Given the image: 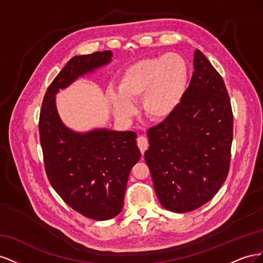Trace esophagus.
Wrapping results in <instances>:
<instances>
[{"instance_id": "esophagus-1", "label": "esophagus", "mask_w": 263, "mask_h": 263, "mask_svg": "<svg viewBox=\"0 0 263 263\" xmlns=\"http://www.w3.org/2000/svg\"><path fill=\"white\" fill-rule=\"evenodd\" d=\"M138 146L140 148V151L142 154H144V152L147 149L148 147V142H147V139L143 136H140L138 138Z\"/></svg>"}]
</instances>
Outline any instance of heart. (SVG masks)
Returning <instances> with one entry per match:
<instances>
[{
  "label": "heart",
  "mask_w": 263,
  "mask_h": 263,
  "mask_svg": "<svg viewBox=\"0 0 263 263\" xmlns=\"http://www.w3.org/2000/svg\"><path fill=\"white\" fill-rule=\"evenodd\" d=\"M187 85L189 66L178 54H164L132 64L118 81V91L108 92L109 102L117 117L127 120L133 117L131 102L142 98V109L152 121H164L181 104Z\"/></svg>",
  "instance_id": "obj_1"
}]
</instances>
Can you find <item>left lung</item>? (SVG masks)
<instances>
[{
  "instance_id": "obj_1",
  "label": "left lung",
  "mask_w": 263,
  "mask_h": 263,
  "mask_svg": "<svg viewBox=\"0 0 263 263\" xmlns=\"http://www.w3.org/2000/svg\"><path fill=\"white\" fill-rule=\"evenodd\" d=\"M194 69L174 114L148 129L144 153L156 196L174 213L195 211L211 200L230 165L234 116L227 88L198 49Z\"/></svg>"
}]
</instances>
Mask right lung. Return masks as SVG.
<instances>
[{
	"label": "right lung",
	"mask_w": 263,
	"mask_h": 263,
	"mask_svg": "<svg viewBox=\"0 0 263 263\" xmlns=\"http://www.w3.org/2000/svg\"><path fill=\"white\" fill-rule=\"evenodd\" d=\"M110 50L74 56L52 80L40 114V141L50 185L73 211L107 220L122 211L127 178L141 157L132 131L96 129L78 133L58 116L55 95L82 74L110 63Z\"/></svg>",
	"instance_id": "1"
}]
</instances>
